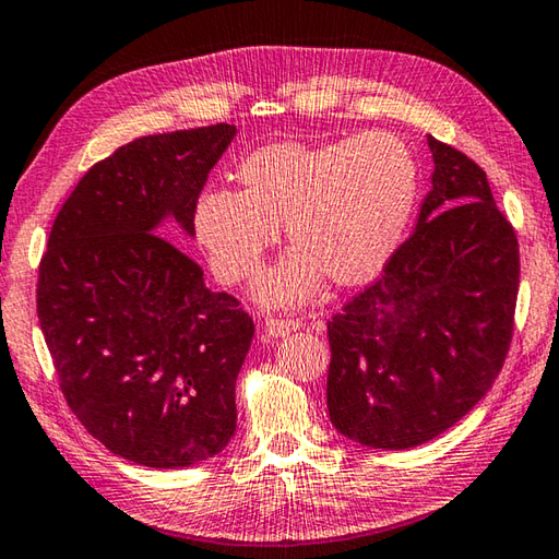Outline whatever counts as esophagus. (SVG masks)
Listing matches in <instances>:
<instances>
[{
  "label": "esophagus",
  "instance_id": "esophagus-1",
  "mask_svg": "<svg viewBox=\"0 0 559 559\" xmlns=\"http://www.w3.org/2000/svg\"><path fill=\"white\" fill-rule=\"evenodd\" d=\"M263 330H266L271 337H288L296 330H300V322L298 320H278V318H269L266 324H263Z\"/></svg>",
  "mask_w": 559,
  "mask_h": 559
}]
</instances>
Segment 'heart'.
I'll list each match as a JSON object with an SVG mask.
<instances>
[{"label": "heart", "instance_id": "heart-1", "mask_svg": "<svg viewBox=\"0 0 559 559\" xmlns=\"http://www.w3.org/2000/svg\"><path fill=\"white\" fill-rule=\"evenodd\" d=\"M241 190H210L195 205V235L217 276H253L281 237L286 259L253 286L273 308L310 300L328 276L337 286L377 278L408 227L418 168L408 146L385 131L330 144L278 141L237 168Z\"/></svg>", "mask_w": 559, "mask_h": 559}]
</instances>
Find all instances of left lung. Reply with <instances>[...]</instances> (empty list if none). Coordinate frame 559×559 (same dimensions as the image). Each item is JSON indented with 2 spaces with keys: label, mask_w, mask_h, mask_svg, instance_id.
<instances>
[{
  "label": "left lung",
  "mask_w": 559,
  "mask_h": 559,
  "mask_svg": "<svg viewBox=\"0 0 559 559\" xmlns=\"http://www.w3.org/2000/svg\"><path fill=\"white\" fill-rule=\"evenodd\" d=\"M432 188L381 278L328 322V411L373 450L438 438L499 377L519 298V239L484 170L428 136Z\"/></svg>",
  "instance_id": "8db88e82"
}]
</instances>
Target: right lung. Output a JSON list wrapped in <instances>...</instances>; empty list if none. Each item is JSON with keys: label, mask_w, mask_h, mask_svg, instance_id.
<instances>
[{"label": "right lung", "mask_w": 559, "mask_h": 559, "mask_svg": "<svg viewBox=\"0 0 559 559\" xmlns=\"http://www.w3.org/2000/svg\"><path fill=\"white\" fill-rule=\"evenodd\" d=\"M237 127L141 136L87 170L38 266V322L70 411L109 452L180 469L227 448L253 322L166 222L195 237V205Z\"/></svg>", "instance_id": "add662e5"}]
</instances>
